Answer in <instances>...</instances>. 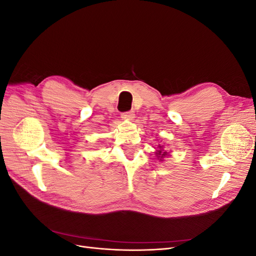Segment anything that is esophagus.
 <instances>
[{
    "mask_svg": "<svg viewBox=\"0 0 256 256\" xmlns=\"http://www.w3.org/2000/svg\"><path fill=\"white\" fill-rule=\"evenodd\" d=\"M134 118V113L132 111L122 113V118L125 120H131Z\"/></svg>",
    "mask_w": 256,
    "mask_h": 256,
    "instance_id": "esophagus-1",
    "label": "esophagus"
}]
</instances>
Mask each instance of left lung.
Here are the masks:
<instances>
[{"label": "left lung", "instance_id": "obj_1", "mask_svg": "<svg viewBox=\"0 0 256 256\" xmlns=\"http://www.w3.org/2000/svg\"><path fill=\"white\" fill-rule=\"evenodd\" d=\"M164 144H158L157 146V150L154 152V154H156V157L159 161H164V159L168 156H171V152H166L164 150Z\"/></svg>", "mask_w": 256, "mask_h": 256}]
</instances>
